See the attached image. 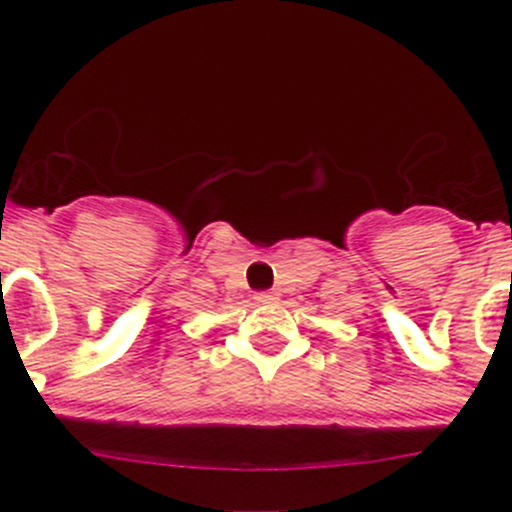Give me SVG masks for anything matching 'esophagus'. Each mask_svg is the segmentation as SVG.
Returning <instances> with one entry per match:
<instances>
[{
  "label": "esophagus",
  "instance_id": "obj_1",
  "mask_svg": "<svg viewBox=\"0 0 512 512\" xmlns=\"http://www.w3.org/2000/svg\"><path fill=\"white\" fill-rule=\"evenodd\" d=\"M253 300L259 302V305H271V302H277V295H274V292H256Z\"/></svg>",
  "mask_w": 512,
  "mask_h": 512
}]
</instances>
